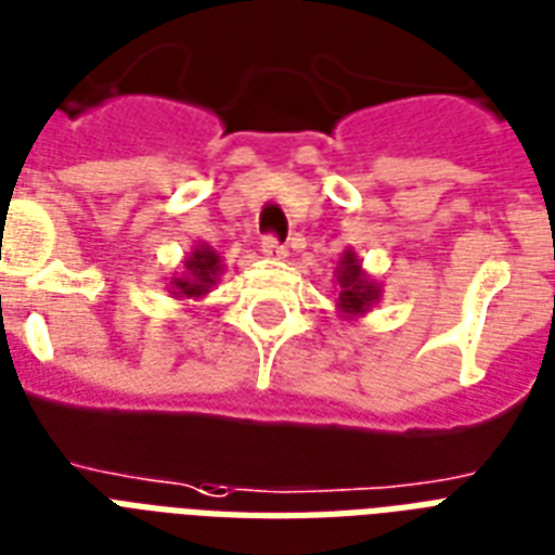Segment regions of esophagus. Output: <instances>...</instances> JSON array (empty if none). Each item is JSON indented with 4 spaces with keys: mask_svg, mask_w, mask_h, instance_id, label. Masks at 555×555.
<instances>
[{
    "mask_svg": "<svg viewBox=\"0 0 555 555\" xmlns=\"http://www.w3.org/2000/svg\"><path fill=\"white\" fill-rule=\"evenodd\" d=\"M260 251L266 254V257H272V260H281V257H286V245H281L274 236H266L260 245Z\"/></svg>",
    "mask_w": 555,
    "mask_h": 555,
    "instance_id": "1",
    "label": "esophagus"
}]
</instances>
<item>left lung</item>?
<instances>
[{"label": "left lung", "instance_id": "left-lung-1", "mask_svg": "<svg viewBox=\"0 0 555 555\" xmlns=\"http://www.w3.org/2000/svg\"><path fill=\"white\" fill-rule=\"evenodd\" d=\"M336 293H339V301H336V310H339L341 319L348 322H360L369 312L377 307L383 295V286L374 281L372 274L362 269V260L357 257L353 248H345V254L336 262Z\"/></svg>", "mask_w": 555, "mask_h": 555}]
</instances>
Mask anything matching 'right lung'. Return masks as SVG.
I'll use <instances>...</instances> for the list:
<instances>
[{
	"instance_id": "add662e5",
	"label": "right lung",
	"mask_w": 555,
	"mask_h": 555,
	"mask_svg": "<svg viewBox=\"0 0 555 555\" xmlns=\"http://www.w3.org/2000/svg\"><path fill=\"white\" fill-rule=\"evenodd\" d=\"M224 272V262L219 257L214 245L198 243L193 245V251L181 260V272H175L169 278V293L178 301H202L204 295L214 289L219 278Z\"/></svg>"
}]
</instances>
